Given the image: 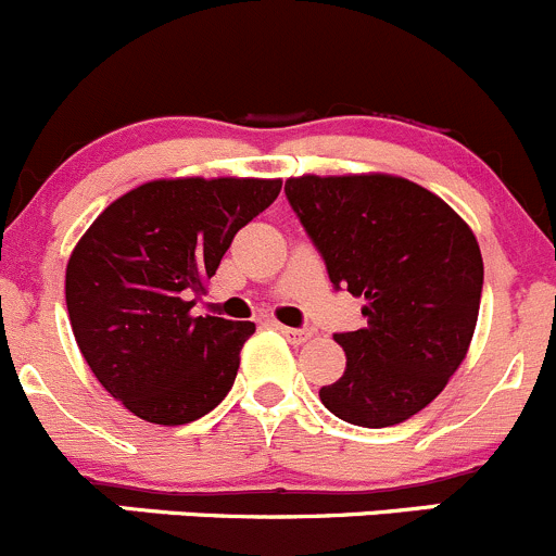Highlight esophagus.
I'll use <instances>...</instances> for the list:
<instances>
[{"label":"esophagus","instance_id":"esophagus-1","mask_svg":"<svg viewBox=\"0 0 556 556\" xmlns=\"http://www.w3.org/2000/svg\"><path fill=\"white\" fill-rule=\"evenodd\" d=\"M279 331H282L285 337H288V342H293V344H304L306 339H312L309 328H288V326H279Z\"/></svg>","mask_w":556,"mask_h":556}]
</instances>
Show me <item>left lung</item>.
Listing matches in <instances>:
<instances>
[{
    "instance_id": "obj_1",
    "label": "left lung",
    "mask_w": 556,
    "mask_h": 556,
    "mask_svg": "<svg viewBox=\"0 0 556 556\" xmlns=\"http://www.w3.org/2000/svg\"><path fill=\"white\" fill-rule=\"evenodd\" d=\"M285 195L333 288L366 301V326L333 337L348 366L320 402L355 427L407 421L470 350L483 288L476 233L443 198L391 174L293 176Z\"/></svg>"
}]
</instances>
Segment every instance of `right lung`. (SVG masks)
<instances>
[{
  "mask_svg": "<svg viewBox=\"0 0 556 556\" xmlns=\"http://www.w3.org/2000/svg\"><path fill=\"white\" fill-rule=\"evenodd\" d=\"M279 179H154L89 225L64 274L70 326L100 386L149 424H190L228 396L255 323L195 317L233 236Z\"/></svg>",
  "mask_w": 556,
  "mask_h": 556,
  "instance_id": "obj_1",
  "label": "right lung"
}]
</instances>
